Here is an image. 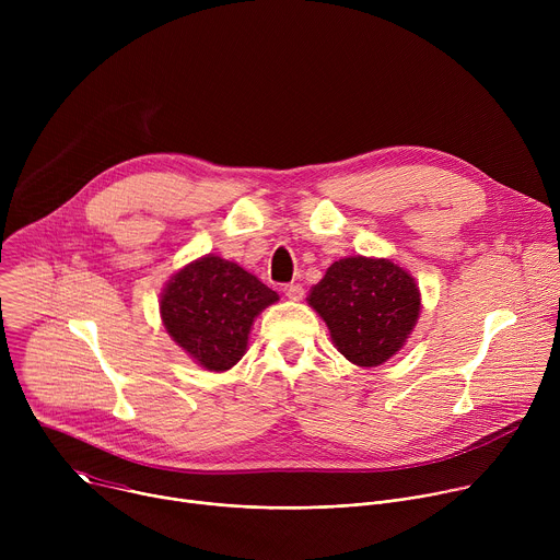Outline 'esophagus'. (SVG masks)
Returning <instances> with one entry per match:
<instances>
[{
    "instance_id": "34e87169",
    "label": "esophagus",
    "mask_w": 560,
    "mask_h": 560,
    "mask_svg": "<svg viewBox=\"0 0 560 560\" xmlns=\"http://www.w3.org/2000/svg\"><path fill=\"white\" fill-rule=\"evenodd\" d=\"M283 294L290 299V301H301L303 299V288L299 283H288L283 288Z\"/></svg>"
}]
</instances>
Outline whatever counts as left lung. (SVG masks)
I'll return each mask as SVG.
<instances>
[{"instance_id": "8db88e82", "label": "left lung", "mask_w": 560, "mask_h": 560, "mask_svg": "<svg viewBox=\"0 0 560 560\" xmlns=\"http://www.w3.org/2000/svg\"><path fill=\"white\" fill-rule=\"evenodd\" d=\"M337 350L361 368H374L404 348L421 296L415 279L387 259L348 257L335 261L310 292Z\"/></svg>"}]
</instances>
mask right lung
<instances>
[{"instance_id":"obj_1","label":"right lung","mask_w":560,"mask_h":560,"mask_svg":"<svg viewBox=\"0 0 560 560\" xmlns=\"http://www.w3.org/2000/svg\"><path fill=\"white\" fill-rule=\"evenodd\" d=\"M277 299L242 266L208 255L171 279L162 294V318L199 365L223 372L244 357L255 316Z\"/></svg>"}]
</instances>
